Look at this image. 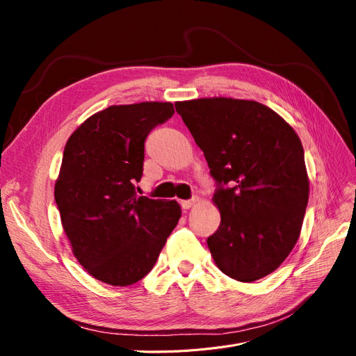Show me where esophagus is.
<instances>
[{
    "label": "esophagus",
    "instance_id": "esophagus-1",
    "mask_svg": "<svg viewBox=\"0 0 356 356\" xmlns=\"http://www.w3.org/2000/svg\"><path fill=\"white\" fill-rule=\"evenodd\" d=\"M195 202H196V199H190V200H181L179 202V204H181V208L182 209H190L191 207H193V204H195Z\"/></svg>",
    "mask_w": 356,
    "mask_h": 356
}]
</instances>
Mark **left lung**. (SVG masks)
<instances>
[{
  "mask_svg": "<svg viewBox=\"0 0 356 356\" xmlns=\"http://www.w3.org/2000/svg\"><path fill=\"white\" fill-rule=\"evenodd\" d=\"M175 108L217 184L221 222L208 238L215 264L241 282L270 275L293 251L309 200L300 138L255 101L203 98Z\"/></svg>",
  "mask_w": 356,
  "mask_h": 356,
  "instance_id": "1",
  "label": "left lung"
}]
</instances>
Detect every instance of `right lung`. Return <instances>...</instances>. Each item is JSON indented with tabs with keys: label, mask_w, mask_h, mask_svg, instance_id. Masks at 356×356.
Returning <instances> with one entry per match:
<instances>
[{
	"label": "right lung",
	"mask_w": 356,
	"mask_h": 356,
	"mask_svg": "<svg viewBox=\"0 0 356 356\" xmlns=\"http://www.w3.org/2000/svg\"><path fill=\"white\" fill-rule=\"evenodd\" d=\"M170 102L113 105L89 117L63 149L55 200L79 263L114 286L154 267L181 217L175 200L136 196L148 134L168 122Z\"/></svg>",
	"instance_id": "add662e5"
}]
</instances>
